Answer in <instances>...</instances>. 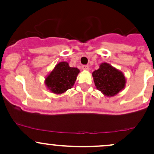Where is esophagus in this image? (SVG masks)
<instances>
[{"label":"esophagus","mask_w":154,"mask_h":154,"mask_svg":"<svg viewBox=\"0 0 154 154\" xmlns=\"http://www.w3.org/2000/svg\"><path fill=\"white\" fill-rule=\"evenodd\" d=\"M83 71H89V67L88 66H82Z\"/></svg>","instance_id":"34e87169"}]
</instances>
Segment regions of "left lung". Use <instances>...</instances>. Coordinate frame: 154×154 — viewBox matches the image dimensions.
Returning <instances> with one entry per match:
<instances>
[{"instance_id": "left-lung-1", "label": "left lung", "mask_w": 154, "mask_h": 154, "mask_svg": "<svg viewBox=\"0 0 154 154\" xmlns=\"http://www.w3.org/2000/svg\"><path fill=\"white\" fill-rule=\"evenodd\" d=\"M92 77L96 88L106 97H113L125 88V74L107 63H101Z\"/></svg>"}]
</instances>
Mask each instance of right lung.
Returning a JSON list of instances; mask_svg holds the SVG:
<instances>
[{
    "mask_svg": "<svg viewBox=\"0 0 154 154\" xmlns=\"http://www.w3.org/2000/svg\"><path fill=\"white\" fill-rule=\"evenodd\" d=\"M80 73L77 68H71L67 62H60L45 77L48 89L57 94H63L73 87Z\"/></svg>",
    "mask_w": 154,
    "mask_h": 154,
    "instance_id": "add662e5",
    "label": "right lung"
}]
</instances>
